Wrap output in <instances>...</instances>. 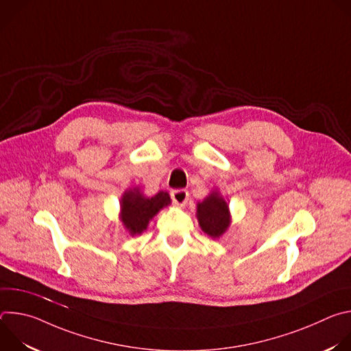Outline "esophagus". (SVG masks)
<instances>
[{"label":"esophagus","instance_id":"1","mask_svg":"<svg viewBox=\"0 0 351 351\" xmlns=\"http://www.w3.org/2000/svg\"><path fill=\"white\" fill-rule=\"evenodd\" d=\"M171 198H172V202H173L176 206L183 207V206H186L187 199H189V191L184 190V189L172 190V191H171Z\"/></svg>","mask_w":351,"mask_h":351}]
</instances>
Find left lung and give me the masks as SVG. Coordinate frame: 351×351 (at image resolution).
<instances>
[{
  "mask_svg": "<svg viewBox=\"0 0 351 351\" xmlns=\"http://www.w3.org/2000/svg\"><path fill=\"white\" fill-rule=\"evenodd\" d=\"M197 218L202 229L211 237H219L229 226V210L218 193H211L197 204Z\"/></svg>",
  "mask_w": 351,
  "mask_h": 351,
  "instance_id": "obj_1",
  "label": "left lung"
}]
</instances>
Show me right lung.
Returning a JSON list of instances; mask_svg holds the SVG:
<instances>
[{
	"instance_id": "add662e5",
	"label": "right lung",
	"mask_w": 351,
	"mask_h": 351,
	"mask_svg": "<svg viewBox=\"0 0 351 351\" xmlns=\"http://www.w3.org/2000/svg\"><path fill=\"white\" fill-rule=\"evenodd\" d=\"M169 203V194L165 191H160L154 197H144L138 189L126 191L121 204L122 222L130 234H138L147 228L148 221Z\"/></svg>"
}]
</instances>
